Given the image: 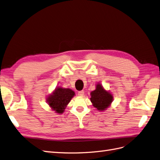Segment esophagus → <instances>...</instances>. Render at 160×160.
I'll return each mask as SVG.
<instances>
[{
    "label": "esophagus",
    "mask_w": 160,
    "mask_h": 160,
    "mask_svg": "<svg viewBox=\"0 0 160 160\" xmlns=\"http://www.w3.org/2000/svg\"><path fill=\"white\" fill-rule=\"evenodd\" d=\"M84 94V90H82V91H79L78 92V95L80 96V97H82V96Z\"/></svg>",
    "instance_id": "34e87169"
}]
</instances>
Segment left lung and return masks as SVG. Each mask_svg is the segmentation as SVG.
Masks as SVG:
<instances>
[{"instance_id":"left-lung-1","label":"left lung","mask_w":160,"mask_h":160,"mask_svg":"<svg viewBox=\"0 0 160 160\" xmlns=\"http://www.w3.org/2000/svg\"><path fill=\"white\" fill-rule=\"evenodd\" d=\"M90 100L93 106L99 111H104L112 101V96L103 88L100 84L97 85V88L91 92Z\"/></svg>"}]
</instances>
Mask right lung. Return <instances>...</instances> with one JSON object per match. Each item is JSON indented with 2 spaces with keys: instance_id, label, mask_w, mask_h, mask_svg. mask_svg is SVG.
<instances>
[{
  "instance_id": "1",
  "label": "right lung",
  "mask_w": 160,
  "mask_h": 160,
  "mask_svg": "<svg viewBox=\"0 0 160 160\" xmlns=\"http://www.w3.org/2000/svg\"><path fill=\"white\" fill-rule=\"evenodd\" d=\"M74 94V91L70 88H58L47 98V101L53 111L62 113Z\"/></svg>"
}]
</instances>
